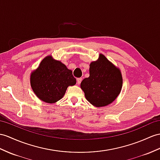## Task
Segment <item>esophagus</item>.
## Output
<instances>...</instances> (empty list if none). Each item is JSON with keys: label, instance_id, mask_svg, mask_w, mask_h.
Returning <instances> with one entry per match:
<instances>
[{"label": "esophagus", "instance_id": "obj_1", "mask_svg": "<svg viewBox=\"0 0 160 160\" xmlns=\"http://www.w3.org/2000/svg\"><path fill=\"white\" fill-rule=\"evenodd\" d=\"M81 81H82V78H77V83L78 85H79L81 82Z\"/></svg>", "mask_w": 160, "mask_h": 160}]
</instances>
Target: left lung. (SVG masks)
I'll return each instance as SVG.
<instances>
[{"mask_svg": "<svg viewBox=\"0 0 160 160\" xmlns=\"http://www.w3.org/2000/svg\"><path fill=\"white\" fill-rule=\"evenodd\" d=\"M122 76L104 56L89 66V77L81 83L85 98L93 106L101 107L111 104L118 96L122 87Z\"/></svg>", "mask_w": 160, "mask_h": 160, "instance_id": "8db88e82", "label": "left lung"}]
</instances>
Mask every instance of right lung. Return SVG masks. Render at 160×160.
Listing matches in <instances>:
<instances>
[{
    "instance_id": "right-lung-1",
    "label": "right lung",
    "mask_w": 160,
    "mask_h": 160,
    "mask_svg": "<svg viewBox=\"0 0 160 160\" xmlns=\"http://www.w3.org/2000/svg\"><path fill=\"white\" fill-rule=\"evenodd\" d=\"M76 83L71 70L61 62L48 56L31 74L30 84L35 94L41 100L54 103L64 96L69 85Z\"/></svg>"
}]
</instances>
